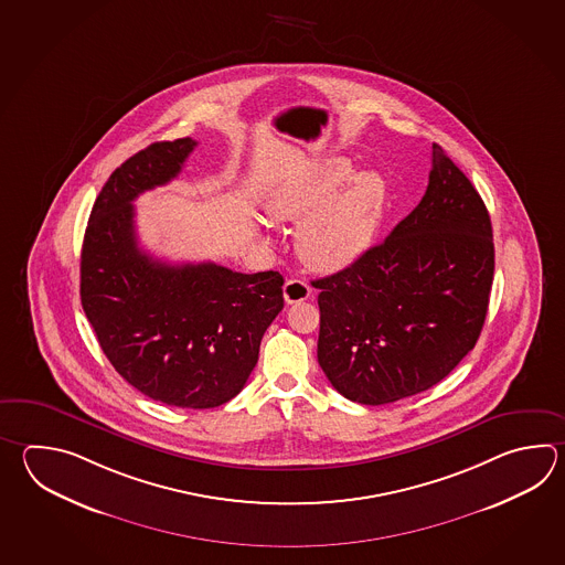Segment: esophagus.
Masks as SVG:
<instances>
[{
    "mask_svg": "<svg viewBox=\"0 0 565 565\" xmlns=\"http://www.w3.org/2000/svg\"><path fill=\"white\" fill-rule=\"evenodd\" d=\"M311 289L306 281L301 279H288L284 286V300L288 303H298V301L308 300Z\"/></svg>",
    "mask_w": 565,
    "mask_h": 565,
    "instance_id": "esophagus-1",
    "label": "esophagus"
}]
</instances>
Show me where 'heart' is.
Segmentation results:
<instances>
[{
	"instance_id": "obj_1",
	"label": "heart",
	"mask_w": 565,
	"mask_h": 565,
	"mask_svg": "<svg viewBox=\"0 0 565 565\" xmlns=\"http://www.w3.org/2000/svg\"><path fill=\"white\" fill-rule=\"evenodd\" d=\"M334 157L311 162L274 186L271 217L300 223L298 249L320 271H340L366 254L381 225L386 183L374 171L355 173Z\"/></svg>"
}]
</instances>
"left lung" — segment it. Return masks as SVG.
I'll return each mask as SVG.
<instances>
[{
	"mask_svg": "<svg viewBox=\"0 0 565 565\" xmlns=\"http://www.w3.org/2000/svg\"><path fill=\"white\" fill-rule=\"evenodd\" d=\"M495 271L491 220L433 142L428 186L386 242L320 289L318 362L354 403H394L449 376L483 330Z\"/></svg>",
	"mask_w": 565,
	"mask_h": 565,
	"instance_id": "1",
	"label": "left lung"
}]
</instances>
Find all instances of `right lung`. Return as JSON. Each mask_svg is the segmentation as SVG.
<instances>
[{"label": "right lung", "mask_w": 565, "mask_h": 565, "mask_svg": "<svg viewBox=\"0 0 565 565\" xmlns=\"http://www.w3.org/2000/svg\"><path fill=\"white\" fill-rule=\"evenodd\" d=\"M196 140L154 142L122 162L94 201L81 255V300L104 354L152 401L215 408L242 392L284 308L277 271L173 265L142 252L132 201L181 173Z\"/></svg>", "instance_id": "obj_1"}]
</instances>
